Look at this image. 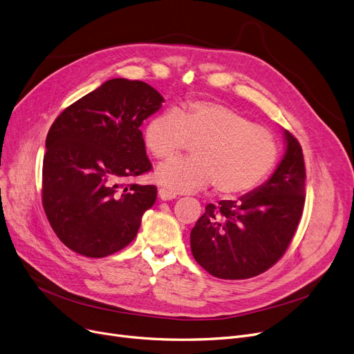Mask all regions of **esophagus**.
<instances>
[{
    "label": "esophagus",
    "mask_w": 354,
    "mask_h": 354,
    "mask_svg": "<svg viewBox=\"0 0 354 354\" xmlns=\"http://www.w3.org/2000/svg\"><path fill=\"white\" fill-rule=\"evenodd\" d=\"M158 194H159V198H160L162 201H171V199H175V198H176V194H175V192H172V191H169V189H166V188H160Z\"/></svg>",
    "instance_id": "34e87169"
}]
</instances>
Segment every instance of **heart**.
Returning <instances> with one entry per match:
<instances>
[{
    "instance_id": "1",
    "label": "heart",
    "mask_w": 354,
    "mask_h": 354,
    "mask_svg": "<svg viewBox=\"0 0 354 354\" xmlns=\"http://www.w3.org/2000/svg\"><path fill=\"white\" fill-rule=\"evenodd\" d=\"M147 151L158 159L196 143L192 159H172L156 169V179L174 192H194L215 183L219 194L254 191L274 169L278 145L268 129L224 104L194 100L178 111L153 116L143 132Z\"/></svg>"
}]
</instances>
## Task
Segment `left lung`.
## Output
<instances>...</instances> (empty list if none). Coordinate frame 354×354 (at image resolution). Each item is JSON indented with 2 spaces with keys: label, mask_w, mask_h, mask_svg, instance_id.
I'll use <instances>...</instances> for the list:
<instances>
[{
  "label": "left lung",
  "mask_w": 354,
  "mask_h": 354,
  "mask_svg": "<svg viewBox=\"0 0 354 354\" xmlns=\"http://www.w3.org/2000/svg\"><path fill=\"white\" fill-rule=\"evenodd\" d=\"M286 155L271 178L238 201L208 203L191 231L196 263L224 280L271 268L287 251L303 214L306 166L301 146L284 130Z\"/></svg>",
  "instance_id": "8db88e82"
}]
</instances>
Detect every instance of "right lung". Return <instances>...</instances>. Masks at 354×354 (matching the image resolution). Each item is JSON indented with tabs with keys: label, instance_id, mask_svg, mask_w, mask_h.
<instances>
[{
	"label": "right lung",
	"instance_id": "add662e5",
	"mask_svg": "<svg viewBox=\"0 0 354 354\" xmlns=\"http://www.w3.org/2000/svg\"><path fill=\"white\" fill-rule=\"evenodd\" d=\"M163 102L147 83L111 79L51 124L43 207L55 235L74 252L103 258L135 239L158 196L155 185L129 183L152 169L139 127Z\"/></svg>",
	"mask_w": 354,
	"mask_h": 354
}]
</instances>
